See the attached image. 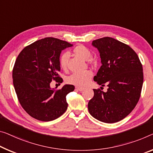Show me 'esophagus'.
<instances>
[{
    "label": "esophagus",
    "instance_id": "34e87169",
    "mask_svg": "<svg viewBox=\"0 0 153 153\" xmlns=\"http://www.w3.org/2000/svg\"><path fill=\"white\" fill-rule=\"evenodd\" d=\"M76 90H79L80 91H83L85 90V88H81V87H76Z\"/></svg>",
    "mask_w": 153,
    "mask_h": 153
}]
</instances>
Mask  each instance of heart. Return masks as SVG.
I'll list each match as a JSON object with an SVG mask.
<instances>
[{
	"instance_id": "1",
	"label": "heart",
	"mask_w": 153,
	"mask_h": 153,
	"mask_svg": "<svg viewBox=\"0 0 153 153\" xmlns=\"http://www.w3.org/2000/svg\"><path fill=\"white\" fill-rule=\"evenodd\" d=\"M73 53L75 55L84 60H88L91 56V52L88 48L83 45H78L74 47ZM69 55L68 53H63L59 57V65L61 68L65 70L67 68L68 61ZM93 76V72L90 70H85L82 72H74L68 77L67 81L68 83L74 85L76 86H85L90 83L91 77Z\"/></svg>"
}]
</instances>
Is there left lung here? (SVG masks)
<instances>
[{
	"label": "left lung",
	"mask_w": 153,
	"mask_h": 153,
	"mask_svg": "<svg viewBox=\"0 0 153 153\" xmlns=\"http://www.w3.org/2000/svg\"><path fill=\"white\" fill-rule=\"evenodd\" d=\"M91 45L98 49L102 64L94 81L101 86L107 85L108 89L106 92L93 90L89 112L102 123H117L133 111L140 99L142 65L130 46L112 37L96 39Z\"/></svg>",
	"instance_id": "left-lung-1"
}]
</instances>
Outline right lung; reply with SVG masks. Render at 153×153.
Here are the masks:
<instances>
[{
  "instance_id": "add662e5",
  "label": "right lung",
  "mask_w": 153,
  "mask_h": 153,
  "mask_svg": "<svg viewBox=\"0 0 153 153\" xmlns=\"http://www.w3.org/2000/svg\"><path fill=\"white\" fill-rule=\"evenodd\" d=\"M73 45L54 37H46L23 49L13 69V83L18 100L26 112L38 120L57 119L66 111V95L74 91L72 85H65L55 91L52 80L62 79L60 72L61 53Z\"/></svg>"
}]
</instances>
